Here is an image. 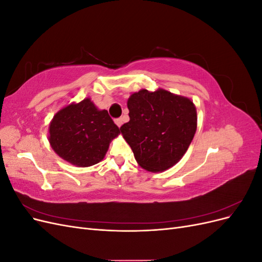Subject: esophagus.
Returning <instances> with one entry per match:
<instances>
[{
    "label": "esophagus",
    "mask_w": 262,
    "mask_h": 262,
    "mask_svg": "<svg viewBox=\"0 0 262 262\" xmlns=\"http://www.w3.org/2000/svg\"><path fill=\"white\" fill-rule=\"evenodd\" d=\"M115 122H116V124L119 126V128H120V126L122 125V122H123V120H122V118H118V119H116L115 120Z\"/></svg>",
    "instance_id": "34e87169"
}]
</instances>
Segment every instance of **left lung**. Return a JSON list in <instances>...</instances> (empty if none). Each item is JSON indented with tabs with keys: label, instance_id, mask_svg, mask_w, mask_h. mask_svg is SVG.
<instances>
[{
	"label": "left lung",
	"instance_id": "1",
	"mask_svg": "<svg viewBox=\"0 0 262 262\" xmlns=\"http://www.w3.org/2000/svg\"><path fill=\"white\" fill-rule=\"evenodd\" d=\"M130 121L120 130L142 168L164 171L185 155L196 130V110L187 97L158 89L128 99Z\"/></svg>",
	"mask_w": 262,
	"mask_h": 262
}]
</instances>
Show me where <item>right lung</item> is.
<instances>
[{"mask_svg":"<svg viewBox=\"0 0 262 262\" xmlns=\"http://www.w3.org/2000/svg\"><path fill=\"white\" fill-rule=\"evenodd\" d=\"M120 129L107 110H99L90 98L70 104L54 115L49 142L63 160L78 167L99 163Z\"/></svg>","mask_w":262,"mask_h":262,"instance_id":"obj_1","label":"right lung"}]
</instances>
